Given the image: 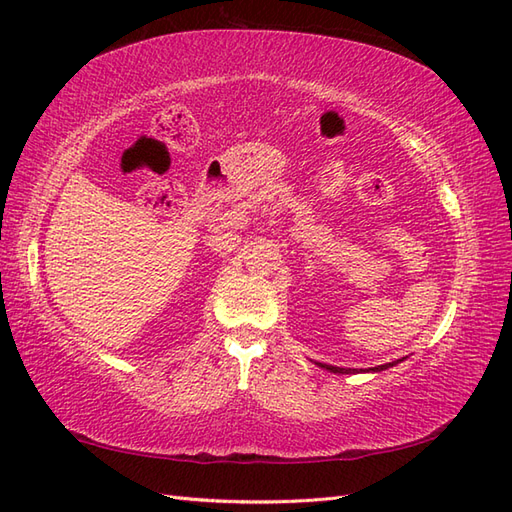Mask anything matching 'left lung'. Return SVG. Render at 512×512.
Wrapping results in <instances>:
<instances>
[{
	"mask_svg": "<svg viewBox=\"0 0 512 512\" xmlns=\"http://www.w3.org/2000/svg\"><path fill=\"white\" fill-rule=\"evenodd\" d=\"M402 361V359H400ZM398 361H393V363H385V365H378V368H370L368 372H383V370H387V368H391V365H396ZM320 368H324V370H329V372H333V374H350V372H355V370H346V368H335V365H326V363H320Z\"/></svg>",
	"mask_w": 512,
	"mask_h": 512,
	"instance_id": "1",
	"label": "left lung"
}]
</instances>
